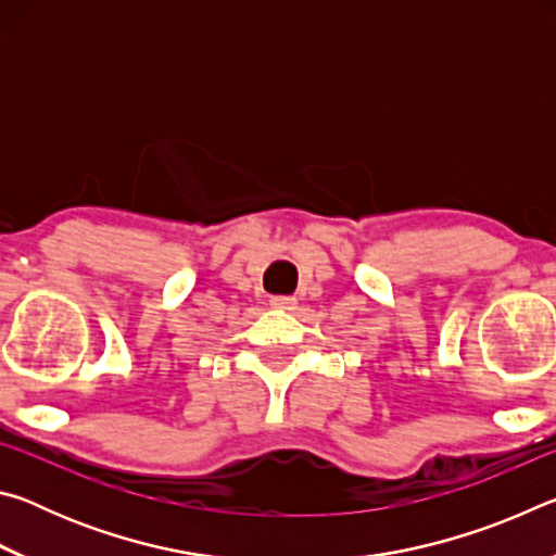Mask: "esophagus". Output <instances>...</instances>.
I'll use <instances>...</instances> for the list:
<instances>
[{"mask_svg":"<svg viewBox=\"0 0 556 556\" xmlns=\"http://www.w3.org/2000/svg\"><path fill=\"white\" fill-rule=\"evenodd\" d=\"M269 304L279 308V312H294L296 308V299L294 296H271Z\"/></svg>","mask_w":556,"mask_h":556,"instance_id":"1","label":"esophagus"}]
</instances>
